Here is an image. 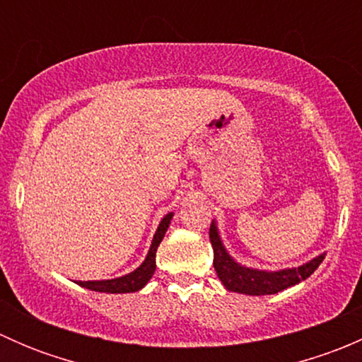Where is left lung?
<instances>
[{
  "instance_id": "1",
  "label": "left lung",
  "mask_w": 362,
  "mask_h": 362,
  "mask_svg": "<svg viewBox=\"0 0 362 362\" xmlns=\"http://www.w3.org/2000/svg\"><path fill=\"white\" fill-rule=\"evenodd\" d=\"M210 242L214 247V268L222 286L231 293L249 296L276 294L287 287H293L308 279L326 257V252H322L303 264L275 269V272L243 266L224 247L215 221H211L210 226Z\"/></svg>"
}]
</instances>
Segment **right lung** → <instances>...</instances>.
I'll use <instances>...</instances> for the list:
<instances>
[{"mask_svg": "<svg viewBox=\"0 0 362 362\" xmlns=\"http://www.w3.org/2000/svg\"><path fill=\"white\" fill-rule=\"evenodd\" d=\"M171 218H173V211H170V214H166L163 218H160L158 229H156L154 238H152L151 249L147 252V257L144 259V262H141L136 269H133V272L127 273V275L117 276V279L87 280V282L78 280L76 284H78L80 287H86V289L89 291H96V293H110V294L136 293V291L144 289L156 272V252H158L159 243L163 242L164 235H166L168 228H170Z\"/></svg>", "mask_w": 362, "mask_h": 362, "instance_id": "1", "label": "right lung"}]
</instances>
